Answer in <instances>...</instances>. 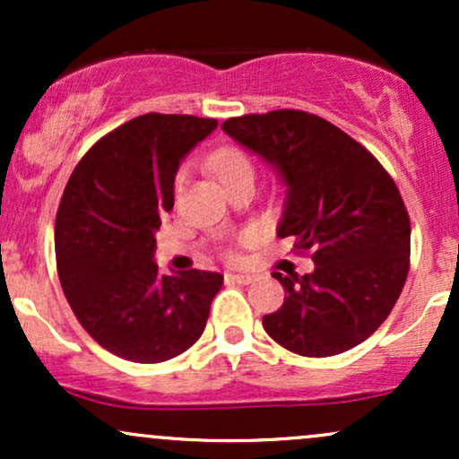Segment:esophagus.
Returning a JSON list of instances; mask_svg holds the SVG:
<instances>
[{
  "label": "esophagus",
  "instance_id": "esophagus-1",
  "mask_svg": "<svg viewBox=\"0 0 459 459\" xmlns=\"http://www.w3.org/2000/svg\"><path fill=\"white\" fill-rule=\"evenodd\" d=\"M226 278H229L230 282H237V284H252L256 281L255 273H229Z\"/></svg>",
  "mask_w": 459,
  "mask_h": 459
}]
</instances>
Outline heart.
<instances>
[{"label": "heart", "instance_id": "heart-1", "mask_svg": "<svg viewBox=\"0 0 459 459\" xmlns=\"http://www.w3.org/2000/svg\"><path fill=\"white\" fill-rule=\"evenodd\" d=\"M209 168L213 175L229 186V183L237 181L241 177H255V163L247 157L246 151L237 149V146H222L209 157ZM181 178L177 181V192L181 189Z\"/></svg>", "mask_w": 459, "mask_h": 459}]
</instances>
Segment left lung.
Returning a JSON list of instances; mask_svg holds the SVG:
<instances>
[{"label": "left lung", "mask_w": 459, "mask_h": 459, "mask_svg": "<svg viewBox=\"0 0 459 459\" xmlns=\"http://www.w3.org/2000/svg\"><path fill=\"white\" fill-rule=\"evenodd\" d=\"M222 129L273 163L287 183L278 237L315 270L281 281L284 304L263 317L293 354H343L373 334L402 296L410 270V215L386 168L336 125L302 109L224 120Z\"/></svg>", "instance_id": "1"}]
</instances>
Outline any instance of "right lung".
<instances>
[{"label":"right lung","instance_id":"add662e5","mask_svg":"<svg viewBox=\"0 0 459 459\" xmlns=\"http://www.w3.org/2000/svg\"><path fill=\"white\" fill-rule=\"evenodd\" d=\"M215 118L144 114L109 131L77 163L56 215L62 291L99 345L142 365L170 360L203 334L218 272L166 276L152 263L161 218L175 204L183 157Z\"/></svg>","mask_w":459,"mask_h":459}]
</instances>
